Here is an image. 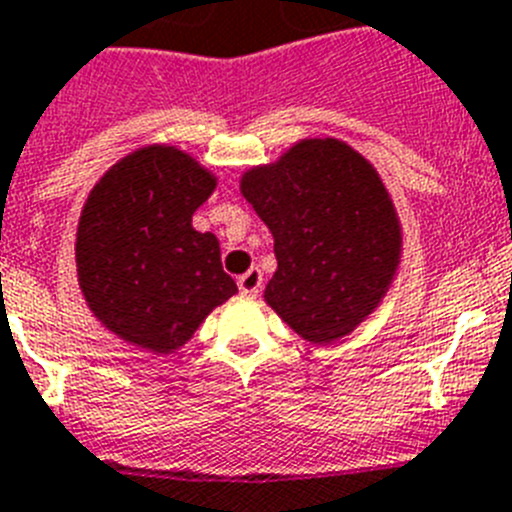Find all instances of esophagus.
<instances>
[{
    "mask_svg": "<svg viewBox=\"0 0 512 512\" xmlns=\"http://www.w3.org/2000/svg\"><path fill=\"white\" fill-rule=\"evenodd\" d=\"M237 285H239V293H242V296L255 298L257 293H260V288H262L260 267H250V270H247L245 275H239Z\"/></svg>",
    "mask_w": 512,
    "mask_h": 512,
    "instance_id": "obj_1",
    "label": "esophagus"
}]
</instances>
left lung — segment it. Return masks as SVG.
I'll list each match as a JSON object with an SVG mask.
<instances>
[{"label":"left lung","instance_id":"left-lung-1","mask_svg":"<svg viewBox=\"0 0 512 512\" xmlns=\"http://www.w3.org/2000/svg\"><path fill=\"white\" fill-rule=\"evenodd\" d=\"M239 191L275 239L265 303L311 344L352 334L388 296L403 232L367 158L336 137H311L242 173Z\"/></svg>","mask_w":512,"mask_h":512}]
</instances>
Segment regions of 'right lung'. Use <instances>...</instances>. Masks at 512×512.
Wrapping results in <instances>:
<instances>
[{
  "instance_id": "add662e5",
  "label": "right lung",
  "mask_w": 512,
  "mask_h": 512,
  "mask_svg": "<svg viewBox=\"0 0 512 512\" xmlns=\"http://www.w3.org/2000/svg\"><path fill=\"white\" fill-rule=\"evenodd\" d=\"M216 188L173 145L137 147L99 178L81 209L76 273L101 326L153 354L181 349L237 293L219 239L191 224Z\"/></svg>"
}]
</instances>
